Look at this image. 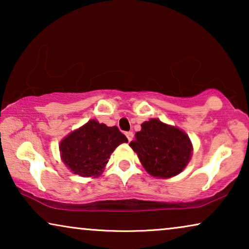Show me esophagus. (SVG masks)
Returning <instances> with one entry per match:
<instances>
[{"instance_id": "34e87169", "label": "esophagus", "mask_w": 249, "mask_h": 249, "mask_svg": "<svg viewBox=\"0 0 249 249\" xmlns=\"http://www.w3.org/2000/svg\"><path fill=\"white\" fill-rule=\"evenodd\" d=\"M125 136H127L128 141H129V142H131V139H132V137H134V134H132V132H131V131H129V132H125Z\"/></svg>"}]
</instances>
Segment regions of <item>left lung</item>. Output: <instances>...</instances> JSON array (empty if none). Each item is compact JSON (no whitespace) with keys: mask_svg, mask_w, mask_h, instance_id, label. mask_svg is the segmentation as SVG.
I'll return each instance as SVG.
<instances>
[{"mask_svg":"<svg viewBox=\"0 0 249 249\" xmlns=\"http://www.w3.org/2000/svg\"><path fill=\"white\" fill-rule=\"evenodd\" d=\"M129 146L137 153L142 165L156 178H171L186 168L193 154L188 135L181 129L149 119L142 124Z\"/></svg>","mask_w":249,"mask_h":249,"instance_id":"1","label":"left lung"}]
</instances>
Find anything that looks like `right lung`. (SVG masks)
Masks as SVG:
<instances>
[{
    "label": "right lung",
    "mask_w": 249,
    "mask_h": 249,
    "mask_svg": "<svg viewBox=\"0 0 249 249\" xmlns=\"http://www.w3.org/2000/svg\"><path fill=\"white\" fill-rule=\"evenodd\" d=\"M128 139L118 127L89 120L70 132L60 142L61 159L67 168L80 177L100 176L115 148Z\"/></svg>",
    "instance_id": "obj_1"
}]
</instances>
